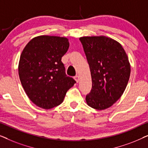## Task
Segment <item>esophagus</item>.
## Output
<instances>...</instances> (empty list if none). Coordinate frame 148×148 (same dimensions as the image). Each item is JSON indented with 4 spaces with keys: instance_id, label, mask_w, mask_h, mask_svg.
Segmentation results:
<instances>
[{
    "instance_id": "1",
    "label": "esophagus",
    "mask_w": 148,
    "mask_h": 148,
    "mask_svg": "<svg viewBox=\"0 0 148 148\" xmlns=\"http://www.w3.org/2000/svg\"><path fill=\"white\" fill-rule=\"evenodd\" d=\"M74 79L76 81L77 83L79 82V75H75L74 77Z\"/></svg>"
}]
</instances>
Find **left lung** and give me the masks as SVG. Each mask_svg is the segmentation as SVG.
<instances>
[{
	"instance_id": "1",
	"label": "left lung",
	"mask_w": 148,
	"mask_h": 148,
	"mask_svg": "<svg viewBox=\"0 0 148 148\" xmlns=\"http://www.w3.org/2000/svg\"><path fill=\"white\" fill-rule=\"evenodd\" d=\"M90 66L92 88L86 96L88 106L104 110L122 96L128 84L131 66L120 43L106 36L79 38Z\"/></svg>"
}]
</instances>
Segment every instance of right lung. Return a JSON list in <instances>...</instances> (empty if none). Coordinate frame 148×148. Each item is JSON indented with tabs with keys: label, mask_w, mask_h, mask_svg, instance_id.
<instances>
[{
	"label": "right lung",
	"mask_w": 148,
	"mask_h": 148,
	"mask_svg": "<svg viewBox=\"0 0 148 148\" xmlns=\"http://www.w3.org/2000/svg\"><path fill=\"white\" fill-rule=\"evenodd\" d=\"M69 47L64 37L40 36L28 42L20 56L19 79L36 106L50 109L61 104L76 82L65 73L61 58Z\"/></svg>",
	"instance_id": "obj_1"
}]
</instances>
